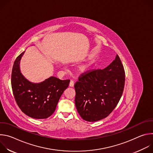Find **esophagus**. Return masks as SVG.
I'll list each match as a JSON object with an SVG mask.
<instances>
[{"instance_id":"esophagus-1","label":"esophagus","mask_w":153,"mask_h":153,"mask_svg":"<svg viewBox=\"0 0 153 153\" xmlns=\"http://www.w3.org/2000/svg\"><path fill=\"white\" fill-rule=\"evenodd\" d=\"M69 86H71V87H73V86H74V82H73V80H71V81H70Z\"/></svg>"}]
</instances>
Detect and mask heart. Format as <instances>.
I'll use <instances>...</instances> for the list:
<instances>
[{"label":"heart","mask_w":153,"mask_h":153,"mask_svg":"<svg viewBox=\"0 0 153 153\" xmlns=\"http://www.w3.org/2000/svg\"><path fill=\"white\" fill-rule=\"evenodd\" d=\"M91 67V64H85L80 67V71L82 72H86L88 71Z\"/></svg>","instance_id":"obj_1"}]
</instances>
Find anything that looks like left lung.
I'll return each instance as SVG.
<instances>
[{
    "label": "left lung",
    "mask_w": 153,
    "mask_h": 153,
    "mask_svg": "<svg viewBox=\"0 0 153 153\" xmlns=\"http://www.w3.org/2000/svg\"><path fill=\"white\" fill-rule=\"evenodd\" d=\"M125 80L124 68L117 54L103 70L82 73L74 84L75 104L81 117L96 122L110 115L122 97Z\"/></svg>",
    "instance_id": "1"
}]
</instances>
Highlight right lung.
Returning <instances> with one entry per match:
<instances>
[{"label":"right lung","mask_w":153,"mask_h":153,"mask_svg":"<svg viewBox=\"0 0 153 153\" xmlns=\"http://www.w3.org/2000/svg\"><path fill=\"white\" fill-rule=\"evenodd\" d=\"M24 53L16 58L12 69L11 87L14 99L21 111L29 117L48 118L54 112L70 80H62L52 76L38 83L28 81L20 70V61Z\"/></svg>","instance_id":"right-lung-1"}]
</instances>
